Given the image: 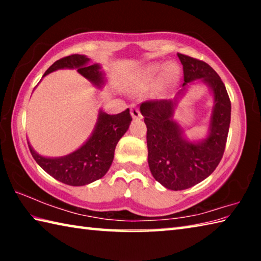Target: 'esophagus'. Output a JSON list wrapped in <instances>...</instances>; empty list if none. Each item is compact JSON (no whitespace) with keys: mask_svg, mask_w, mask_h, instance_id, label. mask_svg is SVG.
Here are the masks:
<instances>
[{"mask_svg":"<svg viewBox=\"0 0 261 261\" xmlns=\"http://www.w3.org/2000/svg\"><path fill=\"white\" fill-rule=\"evenodd\" d=\"M131 116L136 121L141 120V118H143V116H141V114L139 112V109L137 108L136 106H131Z\"/></svg>","mask_w":261,"mask_h":261,"instance_id":"34e87169","label":"esophagus"}]
</instances>
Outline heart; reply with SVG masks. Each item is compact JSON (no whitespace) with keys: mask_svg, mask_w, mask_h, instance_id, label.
<instances>
[{"mask_svg":"<svg viewBox=\"0 0 261 261\" xmlns=\"http://www.w3.org/2000/svg\"><path fill=\"white\" fill-rule=\"evenodd\" d=\"M162 73V75L161 73ZM178 68L176 67L175 64L169 63V64H151L146 67L145 69L141 70V72L138 76V85L140 87H148L151 86L152 84L158 81L160 74L162 75L160 80L158 82L156 85V93L162 94L167 91V88H169L173 85L176 78L178 77Z\"/></svg>","mask_w":261,"mask_h":261,"instance_id":"b5f03b06","label":"heart"}]
</instances>
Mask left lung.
Listing matches in <instances>:
<instances>
[{
    "label": "left lung",
    "mask_w": 261,
    "mask_h": 261,
    "mask_svg": "<svg viewBox=\"0 0 261 261\" xmlns=\"http://www.w3.org/2000/svg\"><path fill=\"white\" fill-rule=\"evenodd\" d=\"M183 65L184 83L174 99L146 101L140 113L147 126L148 167L166 189L178 191L208 177L222 159L230 125L231 103L219 74L205 62L177 54ZM199 80L214 96L209 129L205 139L190 141L173 118L179 100L189 85Z\"/></svg>",
    "instance_id": "obj_1"
}]
</instances>
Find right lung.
Masks as SVG:
<instances>
[{
	"mask_svg": "<svg viewBox=\"0 0 261 261\" xmlns=\"http://www.w3.org/2000/svg\"><path fill=\"white\" fill-rule=\"evenodd\" d=\"M60 69H76L78 73L98 88L106 84V73L101 65L98 63L91 65L86 55L74 54L56 61L43 73L42 78ZM131 121L129 108L116 115L107 114L100 109L91 136L76 151L64 156H43L34 151L28 140L29 148L38 165L51 177L72 187H82L107 174L114 160L115 147L129 129Z\"/></svg>",
	"mask_w": 261,
	"mask_h": 261,
	"instance_id": "obj_1",
	"label": "right lung"
}]
</instances>
